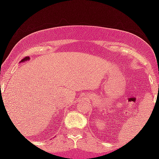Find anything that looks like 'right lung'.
<instances>
[{"label": "right lung", "mask_w": 159, "mask_h": 159, "mask_svg": "<svg viewBox=\"0 0 159 159\" xmlns=\"http://www.w3.org/2000/svg\"><path fill=\"white\" fill-rule=\"evenodd\" d=\"M30 59V57H25V58H24V59H22L21 61V63H22V62H24V61H28V60Z\"/></svg>", "instance_id": "add662e5"}]
</instances>
